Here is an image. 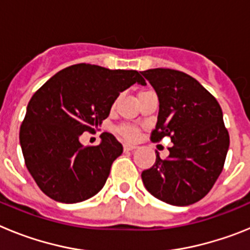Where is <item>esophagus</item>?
<instances>
[{"label":"esophagus","mask_w":250,"mask_h":250,"mask_svg":"<svg viewBox=\"0 0 250 250\" xmlns=\"http://www.w3.org/2000/svg\"><path fill=\"white\" fill-rule=\"evenodd\" d=\"M135 149H136L135 145H131V144H124V150H127V151H129V150H135Z\"/></svg>","instance_id":"1"}]
</instances>
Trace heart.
Here are the masks:
<instances>
[{
	"instance_id": "obj_1",
	"label": "heart",
	"mask_w": 250,
	"mask_h": 250,
	"mask_svg": "<svg viewBox=\"0 0 250 250\" xmlns=\"http://www.w3.org/2000/svg\"><path fill=\"white\" fill-rule=\"evenodd\" d=\"M146 92H151V91H143L139 94V96L143 94H146ZM118 131L121 136H124L127 140H134V139L138 136V129L135 126H131V125H121V126L118 127Z\"/></svg>"
}]
</instances>
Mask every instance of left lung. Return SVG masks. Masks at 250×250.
<instances>
[{
	"mask_svg": "<svg viewBox=\"0 0 250 250\" xmlns=\"http://www.w3.org/2000/svg\"><path fill=\"white\" fill-rule=\"evenodd\" d=\"M159 98V115L151 141L169 136L173 146L141 173L151 195L167 204L185 207L207 195L222 173L229 134L219 103L194 77L171 68L140 72Z\"/></svg>",
	"mask_w": 250,
	"mask_h": 250,
	"instance_id": "left-lung-1",
	"label": "left lung"
}]
</instances>
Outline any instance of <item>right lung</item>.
Instances as JSON below:
<instances>
[{
    "instance_id": "1",
    "label": "right lung",
    "mask_w": 250,
    "mask_h": 250,
    "mask_svg": "<svg viewBox=\"0 0 250 250\" xmlns=\"http://www.w3.org/2000/svg\"><path fill=\"white\" fill-rule=\"evenodd\" d=\"M135 83V70H109L79 63L63 68L31 98L20 129L27 170L51 199L66 204L90 199L103 189L123 145L109 132L96 146H83V132H94L120 92Z\"/></svg>"
}]
</instances>
